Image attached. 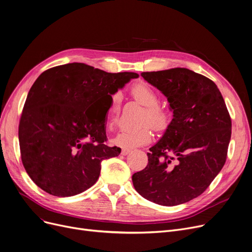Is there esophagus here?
<instances>
[{"instance_id": "esophagus-1", "label": "esophagus", "mask_w": 252, "mask_h": 252, "mask_svg": "<svg viewBox=\"0 0 252 252\" xmlns=\"http://www.w3.org/2000/svg\"><path fill=\"white\" fill-rule=\"evenodd\" d=\"M129 152H130L129 149H123V150H122V154H123V155H127Z\"/></svg>"}]
</instances>
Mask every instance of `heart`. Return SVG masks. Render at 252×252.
<instances>
[{
    "label": "heart",
    "instance_id": "obj_1",
    "mask_svg": "<svg viewBox=\"0 0 252 252\" xmlns=\"http://www.w3.org/2000/svg\"><path fill=\"white\" fill-rule=\"evenodd\" d=\"M130 95L138 103L146 107L143 113L142 124H149L154 129L162 130L167 127L170 117L166 109L160 107L159 98L157 93L147 84L140 83L130 89ZM121 95L114 94L111 97V105L108 110L107 125L110 128L114 127L119 119L121 113ZM152 139V131L149 126L145 125L137 128L124 129L115 138L112 143L124 149H131L147 144Z\"/></svg>",
    "mask_w": 252,
    "mask_h": 252
}]
</instances>
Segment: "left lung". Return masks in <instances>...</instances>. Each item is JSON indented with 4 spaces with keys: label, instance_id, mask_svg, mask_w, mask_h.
Wrapping results in <instances>:
<instances>
[{
    "label": "left lung",
    "instance_id": "obj_1",
    "mask_svg": "<svg viewBox=\"0 0 252 252\" xmlns=\"http://www.w3.org/2000/svg\"><path fill=\"white\" fill-rule=\"evenodd\" d=\"M167 98L174 118L133 175L136 191L156 204L174 206L201 195L227 159L232 123L217 85L187 68L142 72Z\"/></svg>",
    "mask_w": 252,
    "mask_h": 252
}]
</instances>
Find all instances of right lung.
I'll return each instance as SVG.
<instances>
[{
    "label": "right lung",
    "instance_id": "1",
    "mask_svg": "<svg viewBox=\"0 0 252 252\" xmlns=\"http://www.w3.org/2000/svg\"><path fill=\"white\" fill-rule=\"evenodd\" d=\"M135 72L109 73L84 63L50 68L31 88L18 137L21 160L31 179L45 192L69 197L94 185L104 159L122 149L106 142V113L91 107L111 100Z\"/></svg>",
    "mask_w": 252,
    "mask_h": 252
}]
</instances>
